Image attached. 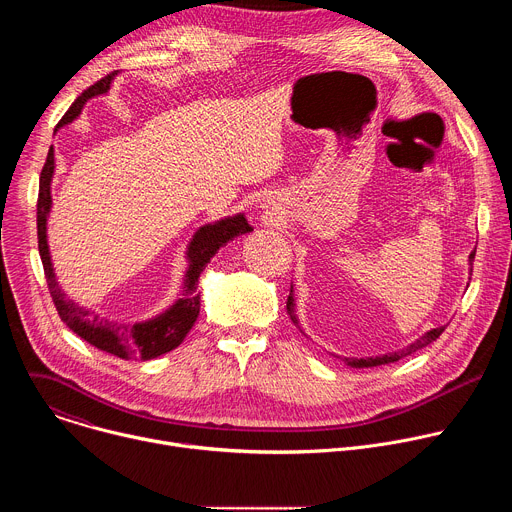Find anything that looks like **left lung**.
Returning <instances> with one entry per match:
<instances>
[{"label":"left lung","instance_id":"8db88e82","mask_svg":"<svg viewBox=\"0 0 512 512\" xmlns=\"http://www.w3.org/2000/svg\"><path fill=\"white\" fill-rule=\"evenodd\" d=\"M474 253H470V263L474 261ZM294 287H289V298H287V314L291 318V322H294L298 328H300V322H298V316H296V308H294ZM302 330V328H300ZM446 330V326H440V328H433L429 330L427 334H423L421 338H417L415 342H411L409 346H405L403 350H397V352H391V354H383V356H375V358H342L348 367L352 369H369V367H379V364H389V362H397L409 354H413L415 350H421L423 346L431 344L433 340L440 338V334Z\"/></svg>","mask_w":512,"mask_h":512}]
</instances>
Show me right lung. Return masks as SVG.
Listing matches in <instances>:
<instances>
[{
    "instance_id": "add662e5",
    "label": "right lung",
    "mask_w": 512,
    "mask_h": 512,
    "mask_svg": "<svg viewBox=\"0 0 512 512\" xmlns=\"http://www.w3.org/2000/svg\"><path fill=\"white\" fill-rule=\"evenodd\" d=\"M115 75V72H113ZM113 75H107L105 79L97 81L93 87H89L75 103L70 105V109L64 113L60 123L56 127H62L70 123L72 119H77L83 105L97 95H103L109 91ZM54 174V150H48L46 164L40 172V190H38V206H36V223H38V251L40 259L44 265V275L46 283L50 289V298L56 306V312L60 320L93 344L95 348L109 352L117 358H139V360H150L160 354H166L174 350L190 332L194 326L198 314H200V294H198V277L204 271L206 263L214 253L233 241L239 235L251 233L253 227L247 223L245 214H235L229 218H223V221H216L212 225H204L196 231L188 245V271L184 277V287H182V296L176 300L174 306H170L164 314L145 320V322H135V324H117L109 322L105 318H99L95 312L81 308L72 300L64 296V291L60 289L52 261H50V251H48V241H46V221H48V212L52 206V196H50V182Z\"/></svg>"
}]
</instances>
